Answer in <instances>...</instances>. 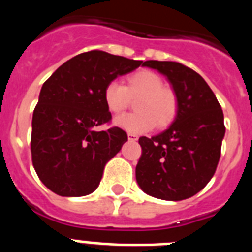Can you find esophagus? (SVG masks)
Wrapping results in <instances>:
<instances>
[{"label": "esophagus", "mask_w": 252, "mask_h": 252, "mask_svg": "<svg viewBox=\"0 0 252 252\" xmlns=\"http://www.w3.org/2000/svg\"><path fill=\"white\" fill-rule=\"evenodd\" d=\"M127 137H128V140H131V141H136V140L139 139V136H137L136 133H132V132H128Z\"/></svg>", "instance_id": "1"}]
</instances>
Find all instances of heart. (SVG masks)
<instances>
[{
	"label": "heart",
	"mask_w": 252,
	"mask_h": 252,
	"mask_svg": "<svg viewBox=\"0 0 252 252\" xmlns=\"http://www.w3.org/2000/svg\"><path fill=\"white\" fill-rule=\"evenodd\" d=\"M140 98L135 102L137 112L126 113L116 119L120 127L131 132H146L151 128L168 127L179 111V98L175 91L151 70H140L127 78L125 87L119 81H110L104 86L103 99L112 113H121L127 108L130 97Z\"/></svg>",
	"instance_id": "heart-1"
}]
</instances>
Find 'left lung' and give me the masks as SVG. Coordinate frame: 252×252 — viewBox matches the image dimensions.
Listing matches in <instances>:
<instances>
[{
  "label": "left lung",
  "instance_id": "1",
  "mask_svg": "<svg viewBox=\"0 0 252 252\" xmlns=\"http://www.w3.org/2000/svg\"><path fill=\"white\" fill-rule=\"evenodd\" d=\"M144 66L168 78L179 111L168 130L139 139L136 180L151 197L187 199L202 190L217 169L226 131L221 104L203 78L183 64L146 60Z\"/></svg>",
  "mask_w": 252,
  "mask_h": 252
}]
</instances>
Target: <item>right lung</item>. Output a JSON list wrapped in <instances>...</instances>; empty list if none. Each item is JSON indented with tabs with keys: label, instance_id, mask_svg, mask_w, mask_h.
Returning <instances> with one entry per match:
<instances>
[{
	"label": "right lung",
	"instance_id": "right-lung-1",
	"mask_svg": "<svg viewBox=\"0 0 252 252\" xmlns=\"http://www.w3.org/2000/svg\"><path fill=\"white\" fill-rule=\"evenodd\" d=\"M142 60L91 50L60 65L41 87L32 115L31 159L37 177L55 194L82 197L95 190L106 162L121 150L127 133L110 124L104 86Z\"/></svg>",
	"mask_w": 252,
	"mask_h": 252
}]
</instances>
